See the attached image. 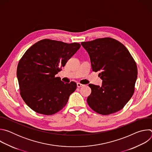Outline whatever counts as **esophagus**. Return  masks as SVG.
Masks as SVG:
<instances>
[{"label":"esophagus","mask_w":152,"mask_h":152,"mask_svg":"<svg viewBox=\"0 0 152 152\" xmlns=\"http://www.w3.org/2000/svg\"><path fill=\"white\" fill-rule=\"evenodd\" d=\"M84 85L83 84H81L80 83H77V86L78 88H80V87H82V86H83Z\"/></svg>","instance_id":"obj_1"}]
</instances>
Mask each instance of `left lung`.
<instances>
[{
    "instance_id": "left-lung-1",
    "label": "left lung",
    "mask_w": 152,
    "mask_h": 152,
    "mask_svg": "<svg viewBox=\"0 0 152 152\" xmlns=\"http://www.w3.org/2000/svg\"><path fill=\"white\" fill-rule=\"evenodd\" d=\"M88 52L93 72L100 71L102 85L89 84L91 93L87 103L93 110L102 114L116 113L132 97L137 79V64L127 48L111 38L82 42Z\"/></svg>"
}]
</instances>
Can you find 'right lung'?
<instances>
[{
    "instance_id": "right-lung-1",
    "label": "right lung",
    "mask_w": 152,
    "mask_h": 152,
    "mask_svg": "<svg viewBox=\"0 0 152 152\" xmlns=\"http://www.w3.org/2000/svg\"><path fill=\"white\" fill-rule=\"evenodd\" d=\"M80 47L77 42L45 39L32 46L21 58L17 69L20 95L33 111L52 115L66 106L77 85L64 83L55 76Z\"/></svg>"
}]
</instances>
